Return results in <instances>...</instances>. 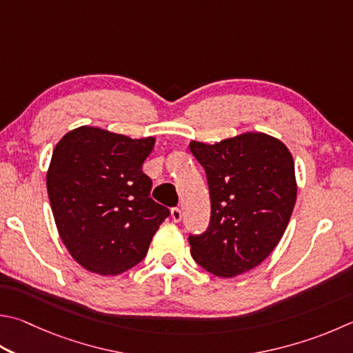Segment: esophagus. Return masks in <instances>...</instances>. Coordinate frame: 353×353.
I'll return each mask as SVG.
<instances>
[{
  "mask_svg": "<svg viewBox=\"0 0 353 353\" xmlns=\"http://www.w3.org/2000/svg\"><path fill=\"white\" fill-rule=\"evenodd\" d=\"M171 219L174 221V222H181V219H182V211H181V208H171Z\"/></svg>",
  "mask_w": 353,
  "mask_h": 353,
  "instance_id": "34e87169",
  "label": "esophagus"
}]
</instances>
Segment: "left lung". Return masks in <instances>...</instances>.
Segmentation results:
<instances>
[{
  "mask_svg": "<svg viewBox=\"0 0 353 353\" xmlns=\"http://www.w3.org/2000/svg\"><path fill=\"white\" fill-rule=\"evenodd\" d=\"M190 151L207 174V232L190 234L191 256L221 278L258 267L283 238L296 202L293 157L281 140L245 132Z\"/></svg>",
  "mask_w": 353,
  "mask_h": 353,
  "instance_id": "8db88e82",
  "label": "left lung"
}]
</instances>
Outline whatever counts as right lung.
I'll list each match as a JSON object with an SVG mask.
<instances>
[{
  "mask_svg": "<svg viewBox=\"0 0 353 353\" xmlns=\"http://www.w3.org/2000/svg\"><path fill=\"white\" fill-rule=\"evenodd\" d=\"M154 142L80 126L57 143L46 177L50 208L63 243L86 270H130L170 216L150 197L152 182L142 171Z\"/></svg>",
  "mask_w": 353,
  "mask_h": 353,
  "instance_id": "right-lung-1",
  "label": "right lung"
}]
</instances>
